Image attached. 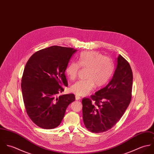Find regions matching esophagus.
<instances>
[{"label": "esophagus", "mask_w": 154, "mask_h": 154, "mask_svg": "<svg viewBox=\"0 0 154 154\" xmlns=\"http://www.w3.org/2000/svg\"><path fill=\"white\" fill-rule=\"evenodd\" d=\"M81 97L80 96H79V95H75V99H76V100H81Z\"/></svg>", "instance_id": "esophagus-1"}]
</instances>
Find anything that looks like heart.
Masks as SVG:
<instances>
[{"label":"heart","mask_w":154,"mask_h":154,"mask_svg":"<svg viewBox=\"0 0 154 154\" xmlns=\"http://www.w3.org/2000/svg\"><path fill=\"white\" fill-rule=\"evenodd\" d=\"M87 69L86 79L78 81L71 87L72 91L78 95L84 96L94 88L106 85L110 80L114 70L112 60L95 51H87L81 53L78 62H72L66 69V73L70 80L78 76L80 67Z\"/></svg>","instance_id":"1"}]
</instances>
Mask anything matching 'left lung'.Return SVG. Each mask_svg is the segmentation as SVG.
Returning a JSON list of instances; mask_svg holds the SVG:
<instances>
[{
    "label": "left lung",
    "instance_id": "left-lung-1",
    "mask_svg": "<svg viewBox=\"0 0 154 154\" xmlns=\"http://www.w3.org/2000/svg\"><path fill=\"white\" fill-rule=\"evenodd\" d=\"M133 73L129 62L120 54L108 85L90 98L82 100L83 120L93 133L106 132L119 121L132 99Z\"/></svg>",
    "mask_w": 154,
    "mask_h": 154
}]
</instances>
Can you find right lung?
<instances>
[{"mask_svg":"<svg viewBox=\"0 0 154 154\" xmlns=\"http://www.w3.org/2000/svg\"><path fill=\"white\" fill-rule=\"evenodd\" d=\"M76 50L53 45L35 52L25 65L21 80L25 108L30 119L41 128L57 127L67 106L75 100L73 94L56 95L68 85L65 72Z\"/></svg>","mask_w":154,"mask_h":154,"instance_id":"obj_1","label":"right lung"}]
</instances>
